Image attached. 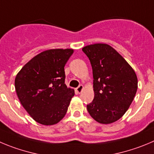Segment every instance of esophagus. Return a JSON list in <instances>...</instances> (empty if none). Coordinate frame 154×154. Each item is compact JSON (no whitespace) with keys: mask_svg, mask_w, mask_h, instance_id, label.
Instances as JSON below:
<instances>
[{"mask_svg":"<svg viewBox=\"0 0 154 154\" xmlns=\"http://www.w3.org/2000/svg\"><path fill=\"white\" fill-rule=\"evenodd\" d=\"M83 88H84V86H83L82 85H80L78 88H76V91H77L78 93H81L82 91L83 90Z\"/></svg>","mask_w":154,"mask_h":154,"instance_id":"34e87169","label":"esophagus"}]
</instances>
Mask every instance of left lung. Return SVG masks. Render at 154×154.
Returning a JSON list of instances; mask_svg holds the SVG:
<instances>
[{"label": "left lung", "mask_w": 154, "mask_h": 154, "mask_svg": "<svg viewBox=\"0 0 154 154\" xmlns=\"http://www.w3.org/2000/svg\"><path fill=\"white\" fill-rule=\"evenodd\" d=\"M92 67L93 101L87 105L91 118L104 125L113 123L125 114L137 90L134 70L114 48L95 43L82 48Z\"/></svg>", "instance_id": "8db88e82"}]
</instances>
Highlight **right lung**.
Masks as SVG:
<instances>
[{"mask_svg": "<svg viewBox=\"0 0 154 154\" xmlns=\"http://www.w3.org/2000/svg\"><path fill=\"white\" fill-rule=\"evenodd\" d=\"M72 53V49L43 51L17 75L14 84L18 98L38 123L56 125L67 112L75 91L65 84L64 67Z\"/></svg>", "mask_w": 154, "mask_h": 154, "instance_id": "1", "label": "right lung"}]
</instances>
